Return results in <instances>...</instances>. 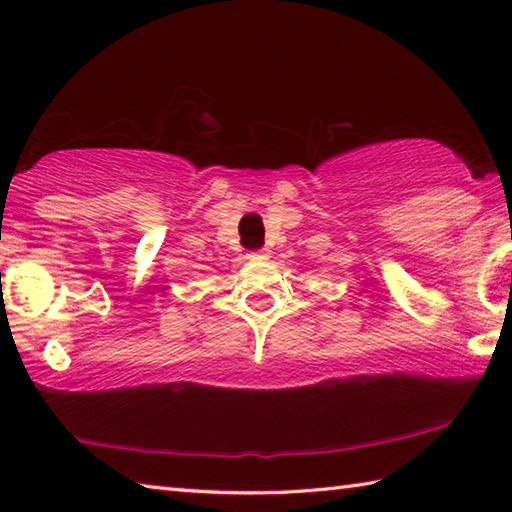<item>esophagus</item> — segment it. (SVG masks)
<instances>
[{
	"mask_svg": "<svg viewBox=\"0 0 512 512\" xmlns=\"http://www.w3.org/2000/svg\"><path fill=\"white\" fill-rule=\"evenodd\" d=\"M268 257V250L262 248V250H253V253H248V259H264Z\"/></svg>",
	"mask_w": 512,
	"mask_h": 512,
	"instance_id": "1",
	"label": "esophagus"
}]
</instances>
